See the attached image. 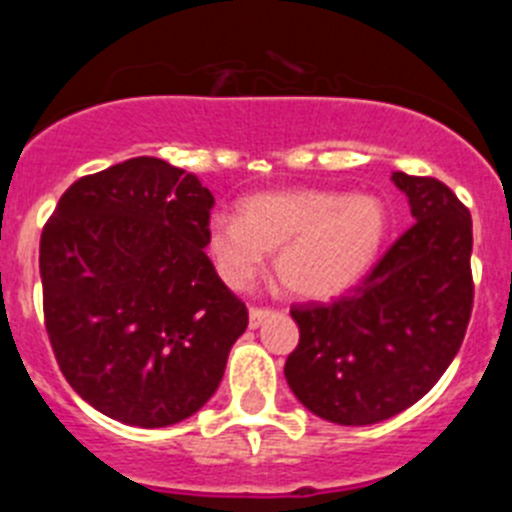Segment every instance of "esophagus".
<instances>
[{
  "label": "esophagus",
  "mask_w": 512,
  "mask_h": 512,
  "mask_svg": "<svg viewBox=\"0 0 512 512\" xmlns=\"http://www.w3.org/2000/svg\"><path fill=\"white\" fill-rule=\"evenodd\" d=\"M269 315L271 310H266V307H251V310H248V325H251V328H259Z\"/></svg>",
  "instance_id": "esophagus-1"
}]
</instances>
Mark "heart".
<instances>
[{
	"label": "heart",
	"mask_w": 512,
	"mask_h": 512,
	"mask_svg": "<svg viewBox=\"0 0 512 512\" xmlns=\"http://www.w3.org/2000/svg\"><path fill=\"white\" fill-rule=\"evenodd\" d=\"M390 233L382 202L369 194L279 189L248 197L241 217L217 215L207 225V253L230 289L251 287L266 253L292 295L333 300L377 264Z\"/></svg>",
	"instance_id": "obj_1"
}]
</instances>
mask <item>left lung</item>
Here are the masks:
<instances>
[{"instance_id":"obj_1","label":"left lung","mask_w":512,"mask_h":512,"mask_svg":"<svg viewBox=\"0 0 512 512\" xmlns=\"http://www.w3.org/2000/svg\"><path fill=\"white\" fill-rule=\"evenodd\" d=\"M392 182L413 228L348 297L292 307L300 343L284 377L328 423H382L415 405L449 369L472 315L469 210L431 176L395 171Z\"/></svg>"}]
</instances>
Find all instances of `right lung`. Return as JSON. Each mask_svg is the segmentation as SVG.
Returning a JSON list of instances; mask_svg holds the SVG:
<instances>
[{"label":"right lung","instance_id":"right-lung-1","mask_svg":"<svg viewBox=\"0 0 512 512\" xmlns=\"http://www.w3.org/2000/svg\"><path fill=\"white\" fill-rule=\"evenodd\" d=\"M210 189L161 158L81 176L40 235L45 330L107 418L187 420L215 395L248 310L207 259Z\"/></svg>","mask_w":512,"mask_h":512}]
</instances>
